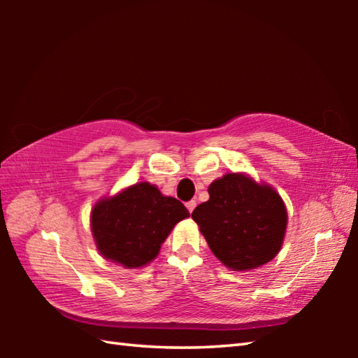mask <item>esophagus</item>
Segmentation results:
<instances>
[{"mask_svg":"<svg viewBox=\"0 0 358 358\" xmlns=\"http://www.w3.org/2000/svg\"><path fill=\"white\" fill-rule=\"evenodd\" d=\"M196 201H189V202H186V208L187 210H189V213H192V211H194V208H196Z\"/></svg>","mask_w":358,"mask_h":358,"instance_id":"obj_1","label":"esophagus"}]
</instances>
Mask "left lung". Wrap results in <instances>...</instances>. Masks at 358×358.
Wrapping results in <instances>:
<instances>
[{"mask_svg":"<svg viewBox=\"0 0 358 358\" xmlns=\"http://www.w3.org/2000/svg\"><path fill=\"white\" fill-rule=\"evenodd\" d=\"M208 194L191 216L227 268L252 270L280 252L287 210L273 187L246 173H226L208 186Z\"/></svg>","mask_w":358,"mask_h":358,"instance_id":"obj_1","label":"left lung"}]
</instances>
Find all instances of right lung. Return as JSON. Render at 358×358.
<instances>
[{"mask_svg": "<svg viewBox=\"0 0 358 358\" xmlns=\"http://www.w3.org/2000/svg\"><path fill=\"white\" fill-rule=\"evenodd\" d=\"M187 216L180 201L142 181L96 202L92 232L102 257L124 268H141L159 254L175 224Z\"/></svg>", "mask_w": 358, "mask_h": 358, "instance_id": "1", "label": "right lung"}]
</instances>
